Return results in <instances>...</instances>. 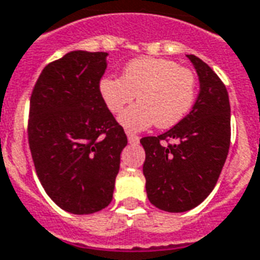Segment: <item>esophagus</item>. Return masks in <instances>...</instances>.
<instances>
[{"instance_id": "34e87169", "label": "esophagus", "mask_w": 260, "mask_h": 260, "mask_svg": "<svg viewBox=\"0 0 260 260\" xmlns=\"http://www.w3.org/2000/svg\"><path fill=\"white\" fill-rule=\"evenodd\" d=\"M126 134H127V140L130 144H138V141H140V137H138V136H136V134H132L130 132H127Z\"/></svg>"}]
</instances>
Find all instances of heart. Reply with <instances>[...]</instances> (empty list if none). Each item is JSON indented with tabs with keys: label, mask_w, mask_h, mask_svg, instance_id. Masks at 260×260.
Masks as SVG:
<instances>
[{
	"label": "heart",
	"mask_w": 260,
	"mask_h": 260,
	"mask_svg": "<svg viewBox=\"0 0 260 260\" xmlns=\"http://www.w3.org/2000/svg\"><path fill=\"white\" fill-rule=\"evenodd\" d=\"M103 100L112 114L137 99L140 103L120 115L128 130H144L153 123L169 128L178 124L196 99V75L169 58L140 57L126 64L122 78L104 77L100 81Z\"/></svg>",
	"instance_id": "obj_1"
}]
</instances>
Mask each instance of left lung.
<instances>
[{
  "instance_id": "left-lung-1",
  "label": "left lung",
  "mask_w": 260,
  "mask_h": 260,
  "mask_svg": "<svg viewBox=\"0 0 260 260\" xmlns=\"http://www.w3.org/2000/svg\"><path fill=\"white\" fill-rule=\"evenodd\" d=\"M200 93L192 111L157 137H144V175L149 202L167 212L192 210L215 188L230 146V104L226 86L212 68L188 54Z\"/></svg>"
}]
</instances>
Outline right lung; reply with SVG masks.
Returning a JSON list of instances; mask_svg holds the SVG:
<instances>
[{"mask_svg": "<svg viewBox=\"0 0 260 260\" xmlns=\"http://www.w3.org/2000/svg\"><path fill=\"white\" fill-rule=\"evenodd\" d=\"M104 52H70L42 70L31 93L28 145L45 192L64 211L86 215L112 200L123 127L100 93Z\"/></svg>", "mask_w": 260, "mask_h": 260, "instance_id": "add662e5", "label": "right lung"}]
</instances>
